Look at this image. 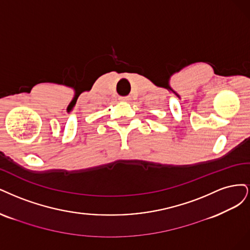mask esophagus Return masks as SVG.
<instances>
[{
  "mask_svg": "<svg viewBox=\"0 0 250 250\" xmlns=\"http://www.w3.org/2000/svg\"><path fill=\"white\" fill-rule=\"evenodd\" d=\"M119 100L122 102H130L131 96H120Z\"/></svg>",
  "mask_w": 250,
  "mask_h": 250,
  "instance_id": "esophagus-1",
  "label": "esophagus"
}]
</instances>
